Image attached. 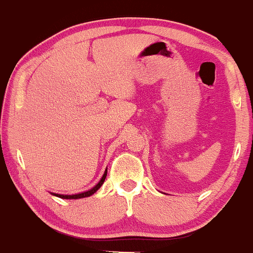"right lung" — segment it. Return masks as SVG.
<instances>
[{
	"mask_svg": "<svg viewBox=\"0 0 253 253\" xmlns=\"http://www.w3.org/2000/svg\"><path fill=\"white\" fill-rule=\"evenodd\" d=\"M106 176H107V170L104 171V173H103L102 178L100 179V182H98L97 184L95 185L94 188H91V189L88 190V191H84V193H81V194H75V195H62V194H54V193H52V195L60 197V199H66V200H70V199L76 200V199H82V197H88V196H91L92 194L96 193V191H97L98 189H100L101 185L103 184L104 179H106Z\"/></svg>",
	"mask_w": 253,
	"mask_h": 253,
	"instance_id": "right-lung-1",
	"label": "right lung"
}]
</instances>
